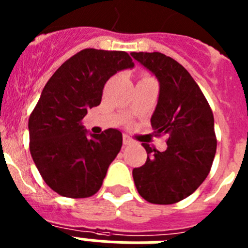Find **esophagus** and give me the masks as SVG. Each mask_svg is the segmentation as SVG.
Returning <instances> with one entry per match:
<instances>
[{
	"label": "esophagus",
	"mask_w": 248,
	"mask_h": 248,
	"mask_svg": "<svg viewBox=\"0 0 248 248\" xmlns=\"http://www.w3.org/2000/svg\"><path fill=\"white\" fill-rule=\"evenodd\" d=\"M123 143H124V145H130V144H133V139L129 138L128 135H124L123 137Z\"/></svg>",
	"instance_id": "obj_1"
}]
</instances>
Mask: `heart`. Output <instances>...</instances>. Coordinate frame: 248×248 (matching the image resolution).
<instances>
[{
    "mask_svg": "<svg viewBox=\"0 0 248 248\" xmlns=\"http://www.w3.org/2000/svg\"><path fill=\"white\" fill-rule=\"evenodd\" d=\"M145 78H150V77H144V78H141V79H145Z\"/></svg>",
    "mask_w": 248,
    "mask_h": 248,
    "instance_id": "1",
    "label": "heart"
}]
</instances>
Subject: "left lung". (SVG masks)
<instances>
[{
	"label": "left lung",
	"mask_w": 248,
	"mask_h": 248,
	"mask_svg": "<svg viewBox=\"0 0 248 248\" xmlns=\"http://www.w3.org/2000/svg\"><path fill=\"white\" fill-rule=\"evenodd\" d=\"M130 54L159 80V100L150 122L155 137L168 138L165 151L143 143L148 157L133 170L135 186L148 202H179L211 170L217 146L214 114L198 83L175 59L159 52Z\"/></svg>",
	"instance_id": "8db88e82"
}]
</instances>
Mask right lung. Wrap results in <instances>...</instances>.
Listing matches in <instances>:
<instances>
[{"label":"right lung","mask_w":248,"mask_h":248,"mask_svg":"<svg viewBox=\"0 0 248 248\" xmlns=\"http://www.w3.org/2000/svg\"><path fill=\"white\" fill-rule=\"evenodd\" d=\"M131 67L126 52L87 48L67 59L45 85L28 120L30 151L45 183L61 196L89 198L100 189L123 135L110 128L88 137L82 120L100 104L107 80Z\"/></svg>","instance_id":"right-lung-1"}]
</instances>
